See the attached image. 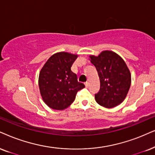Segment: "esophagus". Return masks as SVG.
Wrapping results in <instances>:
<instances>
[{
    "instance_id": "obj_1",
    "label": "esophagus",
    "mask_w": 155,
    "mask_h": 155,
    "mask_svg": "<svg viewBox=\"0 0 155 155\" xmlns=\"http://www.w3.org/2000/svg\"><path fill=\"white\" fill-rule=\"evenodd\" d=\"M89 82H88V81L86 82V83H85V86H86V87H89Z\"/></svg>"
}]
</instances>
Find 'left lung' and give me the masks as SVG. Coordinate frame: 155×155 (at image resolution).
<instances>
[{
	"label": "left lung",
	"instance_id": "8db88e82",
	"mask_svg": "<svg viewBox=\"0 0 155 155\" xmlns=\"http://www.w3.org/2000/svg\"><path fill=\"white\" fill-rule=\"evenodd\" d=\"M90 59L100 80V89L95 94L97 102L106 108L119 105L126 98L131 85V74L124 61L110 51L91 56Z\"/></svg>",
	"mask_w": 155,
	"mask_h": 155
}]
</instances>
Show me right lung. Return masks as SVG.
<instances>
[{
  "label": "right lung",
  "instance_id": "1",
  "mask_svg": "<svg viewBox=\"0 0 155 155\" xmlns=\"http://www.w3.org/2000/svg\"><path fill=\"white\" fill-rule=\"evenodd\" d=\"M77 55L59 52L48 58L39 74L38 85L43 100L50 108L63 110L73 103L77 92L85 87L71 67Z\"/></svg>",
  "mask_w": 155,
  "mask_h": 155
}]
</instances>
